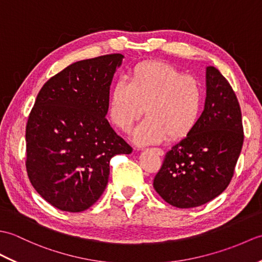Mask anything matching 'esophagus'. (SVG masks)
Returning a JSON list of instances; mask_svg holds the SVG:
<instances>
[{
    "mask_svg": "<svg viewBox=\"0 0 262 262\" xmlns=\"http://www.w3.org/2000/svg\"><path fill=\"white\" fill-rule=\"evenodd\" d=\"M152 151L155 153V154H158V155H160V157H162V155L164 154V152H163V149H161V148H157V147H154V148H152Z\"/></svg>",
    "mask_w": 262,
    "mask_h": 262,
    "instance_id": "obj_1",
    "label": "esophagus"
}]
</instances>
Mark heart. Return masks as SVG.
<instances>
[{
	"label": "heart",
	"mask_w": 262,
	"mask_h": 262,
	"mask_svg": "<svg viewBox=\"0 0 262 262\" xmlns=\"http://www.w3.org/2000/svg\"><path fill=\"white\" fill-rule=\"evenodd\" d=\"M204 90L198 80L168 63L152 60L137 65L130 81L120 77L110 92L109 117L122 132H129L146 107L147 118L133 141L148 145L187 137L196 128L204 109Z\"/></svg>",
	"instance_id": "obj_1"
}]
</instances>
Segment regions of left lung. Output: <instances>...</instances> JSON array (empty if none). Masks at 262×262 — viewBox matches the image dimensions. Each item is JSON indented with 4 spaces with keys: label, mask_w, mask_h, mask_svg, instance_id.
Returning a JSON list of instances; mask_svg holds the SVG:
<instances>
[{
    "label": "left lung",
    "mask_w": 262,
    "mask_h": 262,
    "mask_svg": "<svg viewBox=\"0 0 262 262\" xmlns=\"http://www.w3.org/2000/svg\"><path fill=\"white\" fill-rule=\"evenodd\" d=\"M205 108L196 128L166 152L153 187L166 203L192 208L230 185L243 145L241 108L229 81L206 69Z\"/></svg>",
    "instance_id": "obj_1"
}]
</instances>
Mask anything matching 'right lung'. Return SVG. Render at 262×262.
Instances as JSON below:
<instances>
[{
  "label": "right lung",
  "mask_w": 262,
  "mask_h": 262,
  "mask_svg": "<svg viewBox=\"0 0 262 262\" xmlns=\"http://www.w3.org/2000/svg\"><path fill=\"white\" fill-rule=\"evenodd\" d=\"M121 54L71 64L39 91L26 127V168L36 191L60 210L79 213L97 202L109 163L133 148L104 118Z\"/></svg>",
  "instance_id": "right-lung-1"
}]
</instances>
